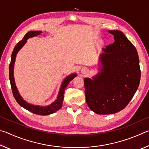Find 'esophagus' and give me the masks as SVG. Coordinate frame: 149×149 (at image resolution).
Returning a JSON list of instances; mask_svg holds the SVG:
<instances>
[{
  "label": "esophagus",
  "mask_w": 149,
  "mask_h": 149,
  "mask_svg": "<svg viewBox=\"0 0 149 149\" xmlns=\"http://www.w3.org/2000/svg\"><path fill=\"white\" fill-rule=\"evenodd\" d=\"M81 72L83 73V74H86V73L87 72V70L86 68H83L81 70Z\"/></svg>",
  "instance_id": "1"
}]
</instances>
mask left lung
Instances as JSON below:
<instances>
[{
  "label": "left lung",
  "instance_id": "8db88e82",
  "mask_svg": "<svg viewBox=\"0 0 149 149\" xmlns=\"http://www.w3.org/2000/svg\"><path fill=\"white\" fill-rule=\"evenodd\" d=\"M114 35L113 44L102 49L99 72L84 78L85 99L97 114H115L125 108L139 85V58L135 47L119 30L108 31Z\"/></svg>",
  "mask_w": 149,
  "mask_h": 149
}]
</instances>
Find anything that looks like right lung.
Masks as SVG:
<instances>
[{"mask_svg": "<svg viewBox=\"0 0 149 149\" xmlns=\"http://www.w3.org/2000/svg\"><path fill=\"white\" fill-rule=\"evenodd\" d=\"M41 31H31L27 33L25 35L23 39L20 41L18 43H17L16 46H15L14 49L13 50V52L12 53L11 56V61L10 64L9 66V78L10 81L11 88L12 93H13V95L15 98V99L17 101V102L22 107L24 108L25 109L30 111L32 113L35 114L41 115V116H46L49 115L53 113L56 112V111L60 110L62 108L63 100H64V91L65 89L68 86V85L70 84V82L74 79V77L77 76V74L74 73L72 74L65 78L63 80V81L60 86L58 94L56 97V99L52 103H51L50 105L47 106H39V105H34L32 104H30L26 102V100H24L22 96L20 95L18 90L17 89V87L16 85V83H15L14 77V64L15 61H16V58L17 52L19 51V50L23 47L25 44L26 43L27 40L29 38H32L33 37H36L37 35H39L41 34Z\"/></svg>", "mask_w": 149, "mask_h": 149, "instance_id": "obj_1", "label": "right lung"}]
</instances>
